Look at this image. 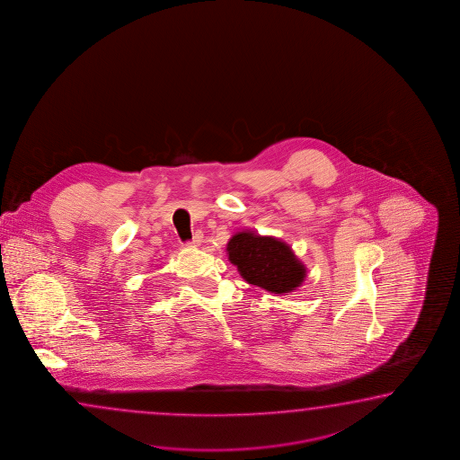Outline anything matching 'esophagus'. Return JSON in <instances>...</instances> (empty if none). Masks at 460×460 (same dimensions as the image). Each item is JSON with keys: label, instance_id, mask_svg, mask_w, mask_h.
<instances>
[{"label": "esophagus", "instance_id": "34e87169", "mask_svg": "<svg viewBox=\"0 0 460 460\" xmlns=\"http://www.w3.org/2000/svg\"><path fill=\"white\" fill-rule=\"evenodd\" d=\"M202 232H196L194 234V236H192V242H190V244H192V246H199V244L202 243Z\"/></svg>", "mask_w": 460, "mask_h": 460}]
</instances>
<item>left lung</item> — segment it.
<instances>
[{"mask_svg": "<svg viewBox=\"0 0 460 460\" xmlns=\"http://www.w3.org/2000/svg\"><path fill=\"white\" fill-rule=\"evenodd\" d=\"M226 254L248 284L270 294L294 292L306 278L305 266L290 246L274 236L238 232L226 243Z\"/></svg>", "mask_w": 460, "mask_h": 460, "instance_id": "left-lung-1", "label": "left lung"}]
</instances>
